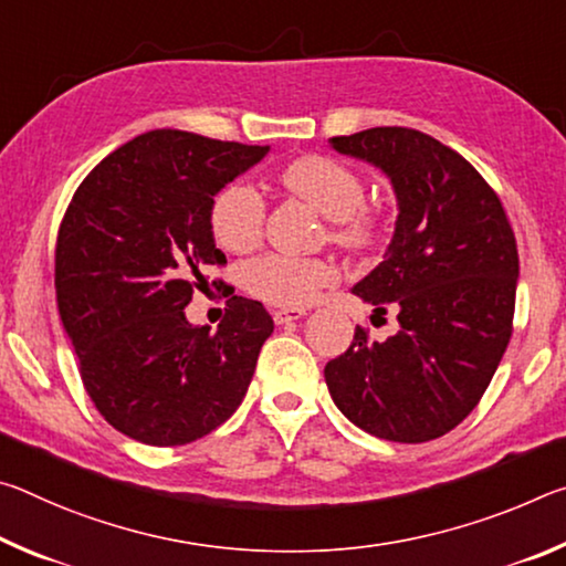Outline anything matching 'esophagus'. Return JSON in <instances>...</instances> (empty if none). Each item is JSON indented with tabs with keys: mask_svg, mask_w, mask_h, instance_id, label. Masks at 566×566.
Returning <instances> with one entry per match:
<instances>
[{
	"mask_svg": "<svg viewBox=\"0 0 566 566\" xmlns=\"http://www.w3.org/2000/svg\"><path fill=\"white\" fill-rule=\"evenodd\" d=\"M304 314V310H274L272 317L276 324H286V322H296Z\"/></svg>",
	"mask_w": 566,
	"mask_h": 566,
	"instance_id": "34e87169",
	"label": "esophagus"
}]
</instances>
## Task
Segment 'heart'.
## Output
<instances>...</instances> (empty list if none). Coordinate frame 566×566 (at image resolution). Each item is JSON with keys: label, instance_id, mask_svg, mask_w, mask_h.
Listing matches in <instances>:
<instances>
[{"label": "heart", "instance_id": "heart-1", "mask_svg": "<svg viewBox=\"0 0 566 566\" xmlns=\"http://www.w3.org/2000/svg\"><path fill=\"white\" fill-rule=\"evenodd\" d=\"M282 181L322 214L332 219V239L342 247L359 249L375 242L379 219L364 202V181L352 167L324 155H304L284 167ZM266 205L252 185L232 181L222 187L209 207V227L219 247L229 252H249L260 244ZM339 280V270L319 256H292L266 252L247 262L244 290L266 304L300 310L317 300L324 286Z\"/></svg>", "mask_w": 566, "mask_h": 566}]
</instances>
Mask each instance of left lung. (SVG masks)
I'll use <instances>...</instances> for the list:
<instances>
[{
  "instance_id": "8db88e82",
  "label": "left lung",
  "mask_w": 566,
  "mask_h": 566,
  "mask_svg": "<svg viewBox=\"0 0 566 566\" xmlns=\"http://www.w3.org/2000/svg\"><path fill=\"white\" fill-rule=\"evenodd\" d=\"M332 147L385 169L395 185L389 252L354 294L377 314L395 310L399 332L375 342L357 324L324 379L334 405L364 432L429 442L479 405L512 339L514 229L486 179L424 132L375 127L332 137Z\"/></svg>"
}]
</instances>
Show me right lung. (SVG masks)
Instances as JSON below:
<instances>
[{"mask_svg":"<svg viewBox=\"0 0 566 566\" xmlns=\"http://www.w3.org/2000/svg\"><path fill=\"white\" fill-rule=\"evenodd\" d=\"M266 151L155 129L104 157L66 207L54 252L62 327L94 407L142 444L195 442L247 395L270 312L232 294L209 332L185 306L207 266L227 264L209 227L214 195Z\"/></svg>","mask_w":566,"mask_h":566,"instance_id":"obj_1","label":"right lung"}]
</instances>
